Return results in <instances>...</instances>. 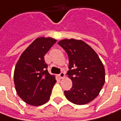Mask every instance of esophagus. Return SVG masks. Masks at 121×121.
<instances>
[{"label": "esophagus", "mask_w": 121, "mask_h": 121, "mask_svg": "<svg viewBox=\"0 0 121 121\" xmlns=\"http://www.w3.org/2000/svg\"><path fill=\"white\" fill-rule=\"evenodd\" d=\"M59 77H60V78H61V79H63V78H65V73H64V72H61V73L59 75Z\"/></svg>", "instance_id": "34e87169"}]
</instances>
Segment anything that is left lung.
<instances>
[{
  "label": "left lung",
  "mask_w": 121,
  "mask_h": 121,
  "mask_svg": "<svg viewBox=\"0 0 121 121\" xmlns=\"http://www.w3.org/2000/svg\"><path fill=\"white\" fill-rule=\"evenodd\" d=\"M58 44L69 57L68 78L72 87L64 94L69 101L83 105L97 97L105 82V69L97 53L82 40L65 39Z\"/></svg>",
  "instance_id": "8db88e82"
}]
</instances>
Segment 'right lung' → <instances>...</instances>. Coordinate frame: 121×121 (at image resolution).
Here are the masks:
<instances>
[{
	"label": "right lung",
	"mask_w": 121,
	"mask_h": 121,
	"mask_svg": "<svg viewBox=\"0 0 121 121\" xmlns=\"http://www.w3.org/2000/svg\"><path fill=\"white\" fill-rule=\"evenodd\" d=\"M56 41L52 37H37L21 53L15 65V90L29 105L41 106L49 100L56 80L48 72L44 56Z\"/></svg>",
	"instance_id": "obj_1"
}]
</instances>
